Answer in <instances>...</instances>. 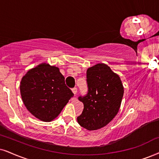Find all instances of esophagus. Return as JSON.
Returning <instances> with one entry per match:
<instances>
[{
    "instance_id": "1",
    "label": "esophagus",
    "mask_w": 159,
    "mask_h": 159,
    "mask_svg": "<svg viewBox=\"0 0 159 159\" xmlns=\"http://www.w3.org/2000/svg\"><path fill=\"white\" fill-rule=\"evenodd\" d=\"M72 92H73L74 95H76V93H77V89H76V88H74V89H72Z\"/></svg>"
}]
</instances>
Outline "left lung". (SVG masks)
Instances as JSON below:
<instances>
[{
    "instance_id": "8db88e82",
    "label": "left lung",
    "mask_w": 159,
    "mask_h": 159,
    "mask_svg": "<svg viewBox=\"0 0 159 159\" xmlns=\"http://www.w3.org/2000/svg\"><path fill=\"white\" fill-rule=\"evenodd\" d=\"M86 77L88 93L78 97L84 108L77 121L84 128L95 130L107 125L117 114L124 88L119 75L103 63L89 68Z\"/></svg>"
}]
</instances>
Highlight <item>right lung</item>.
<instances>
[{
  "instance_id": "obj_1",
  "label": "right lung",
  "mask_w": 159,
  "mask_h": 159,
  "mask_svg": "<svg viewBox=\"0 0 159 159\" xmlns=\"http://www.w3.org/2000/svg\"><path fill=\"white\" fill-rule=\"evenodd\" d=\"M20 89L27 110L43 121L55 119L74 96L59 68L46 63L29 70L21 80Z\"/></svg>"
}]
</instances>
